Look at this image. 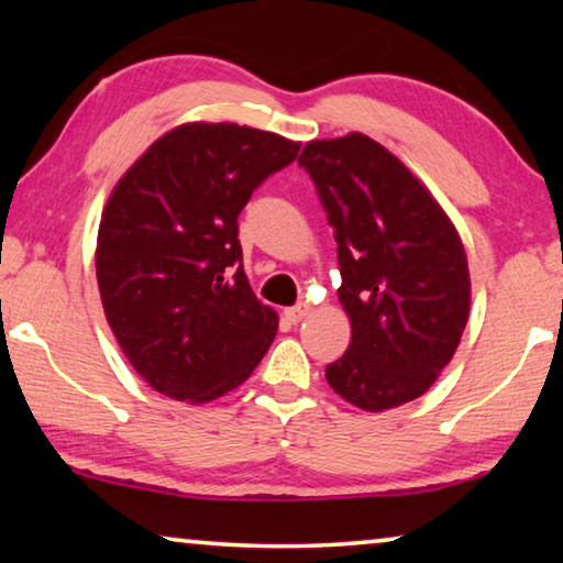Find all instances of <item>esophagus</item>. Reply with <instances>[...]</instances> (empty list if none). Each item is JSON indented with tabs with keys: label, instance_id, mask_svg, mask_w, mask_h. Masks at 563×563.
<instances>
[{
	"label": "esophagus",
	"instance_id": "esophagus-1",
	"mask_svg": "<svg viewBox=\"0 0 563 563\" xmlns=\"http://www.w3.org/2000/svg\"><path fill=\"white\" fill-rule=\"evenodd\" d=\"M308 316H310V305L308 302H300V305H295V308L285 310V318H288L290 322H300L302 318H308Z\"/></svg>",
	"mask_w": 563,
	"mask_h": 563
}]
</instances>
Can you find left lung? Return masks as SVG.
I'll return each instance as SVG.
<instances>
[{"label":"left lung","instance_id":"obj_1","mask_svg":"<svg viewBox=\"0 0 563 563\" xmlns=\"http://www.w3.org/2000/svg\"><path fill=\"white\" fill-rule=\"evenodd\" d=\"M298 164L335 231L352 325L328 385L365 412L412 402L450 365L470 318L462 238L422 180L365 133L308 141Z\"/></svg>","mask_w":563,"mask_h":563}]
</instances>
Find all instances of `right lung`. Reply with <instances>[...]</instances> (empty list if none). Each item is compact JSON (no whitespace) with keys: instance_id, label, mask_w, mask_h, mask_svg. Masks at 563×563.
<instances>
[{"instance_id":"right-lung-1","label":"right lung","mask_w":563,"mask_h":563,"mask_svg":"<svg viewBox=\"0 0 563 563\" xmlns=\"http://www.w3.org/2000/svg\"><path fill=\"white\" fill-rule=\"evenodd\" d=\"M298 141L238 123H180L113 186L97 238L103 312L131 367L178 402L243 385L278 332L243 271L238 216Z\"/></svg>"}]
</instances>
